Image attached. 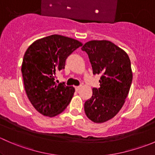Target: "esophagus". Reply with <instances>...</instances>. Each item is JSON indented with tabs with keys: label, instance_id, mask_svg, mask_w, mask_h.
Returning a JSON list of instances; mask_svg holds the SVG:
<instances>
[{
	"label": "esophagus",
	"instance_id": "1",
	"mask_svg": "<svg viewBox=\"0 0 155 155\" xmlns=\"http://www.w3.org/2000/svg\"><path fill=\"white\" fill-rule=\"evenodd\" d=\"M81 88V86H76L75 87V90H76V91H79V90H80Z\"/></svg>",
	"mask_w": 155,
	"mask_h": 155
}]
</instances>
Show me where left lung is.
Returning a JSON list of instances; mask_svg holds the SVG:
<instances>
[{
	"instance_id": "obj_1",
	"label": "left lung",
	"mask_w": 155,
	"mask_h": 155,
	"mask_svg": "<svg viewBox=\"0 0 155 155\" xmlns=\"http://www.w3.org/2000/svg\"><path fill=\"white\" fill-rule=\"evenodd\" d=\"M88 55L93 74H101L99 88L84 105L87 117L95 123L113 118L125 102L132 83L130 60L127 54L108 40H91L82 47Z\"/></svg>"
}]
</instances>
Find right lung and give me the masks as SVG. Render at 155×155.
<instances>
[{
	"label": "right lung",
	"mask_w": 155,
	"mask_h": 155,
	"mask_svg": "<svg viewBox=\"0 0 155 155\" xmlns=\"http://www.w3.org/2000/svg\"><path fill=\"white\" fill-rule=\"evenodd\" d=\"M82 46L78 40L54 34L33 43L25 53L21 64L25 89L42 115L55 116L70 104L75 88L64 82L58 84L55 75L64 68L68 56Z\"/></svg>",
	"instance_id": "right-lung-1"
}]
</instances>
